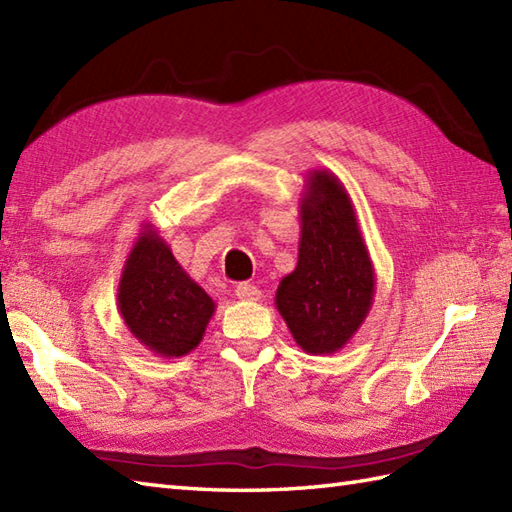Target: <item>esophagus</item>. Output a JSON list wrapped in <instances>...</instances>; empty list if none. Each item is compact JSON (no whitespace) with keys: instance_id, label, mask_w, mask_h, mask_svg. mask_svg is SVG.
<instances>
[{"instance_id":"34e87169","label":"esophagus","mask_w":512,"mask_h":512,"mask_svg":"<svg viewBox=\"0 0 512 512\" xmlns=\"http://www.w3.org/2000/svg\"><path fill=\"white\" fill-rule=\"evenodd\" d=\"M235 295H237V299H242V301H259V297H262V292H259V288L257 286H253V284H239L237 288H235Z\"/></svg>"}]
</instances>
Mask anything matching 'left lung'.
<instances>
[{
    "label": "left lung",
    "mask_w": 512,
    "mask_h": 512,
    "mask_svg": "<svg viewBox=\"0 0 512 512\" xmlns=\"http://www.w3.org/2000/svg\"><path fill=\"white\" fill-rule=\"evenodd\" d=\"M297 268L279 281L275 306L308 354H334L350 343L374 303V264L343 182L310 169L299 200Z\"/></svg>",
    "instance_id": "1"
}]
</instances>
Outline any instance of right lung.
Returning a JSON list of instances; mask_svg holds the SVG:
<instances>
[{
  "label": "right lung",
  "instance_id": "add662e5",
  "mask_svg": "<svg viewBox=\"0 0 512 512\" xmlns=\"http://www.w3.org/2000/svg\"><path fill=\"white\" fill-rule=\"evenodd\" d=\"M118 312L134 339L162 358L200 345L215 301L187 275L154 224L140 226L118 281Z\"/></svg>",
  "mask_w": 512,
  "mask_h": 512
}]
</instances>
